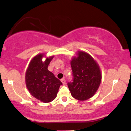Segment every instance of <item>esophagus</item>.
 I'll list each match as a JSON object with an SVG mask.
<instances>
[{"instance_id": "34e87169", "label": "esophagus", "mask_w": 131, "mask_h": 131, "mask_svg": "<svg viewBox=\"0 0 131 131\" xmlns=\"http://www.w3.org/2000/svg\"><path fill=\"white\" fill-rule=\"evenodd\" d=\"M61 82H62V83H63V85H64V84L66 83V80H65V79H61Z\"/></svg>"}]
</instances>
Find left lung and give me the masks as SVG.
Returning <instances> with one entry per match:
<instances>
[{
  "label": "left lung",
  "mask_w": 131,
  "mask_h": 131,
  "mask_svg": "<svg viewBox=\"0 0 131 131\" xmlns=\"http://www.w3.org/2000/svg\"><path fill=\"white\" fill-rule=\"evenodd\" d=\"M71 60L73 82L68 83L71 95L78 100L91 98L98 90L102 72L98 63L90 54L78 51Z\"/></svg>",
  "instance_id": "obj_1"
}]
</instances>
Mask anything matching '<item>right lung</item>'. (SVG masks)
Listing matches in <instances>:
<instances>
[{"instance_id":"obj_1","label":"right lung","mask_w":131,"mask_h":131,"mask_svg":"<svg viewBox=\"0 0 131 131\" xmlns=\"http://www.w3.org/2000/svg\"><path fill=\"white\" fill-rule=\"evenodd\" d=\"M45 56L44 54H39L31 59L26 71L25 83L33 97L42 102L49 103L56 98L62 83L48 69L54 56L46 57L43 62Z\"/></svg>"}]
</instances>
